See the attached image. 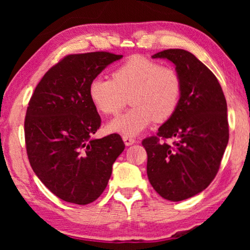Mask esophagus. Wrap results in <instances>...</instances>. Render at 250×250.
Returning a JSON list of instances; mask_svg holds the SVG:
<instances>
[{"instance_id": "obj_1", "label": "esophagus", "mask_w": 250, "mask_h": 250, "mask_svg": "<svg viewBox=\"0 0 250 250\" xmlns=\"http://www.w3.org/2000/svg\"><path fill=\"white\" fill-rule=\"evenodd\" d=\"M123 141H124L126 146H132L135 143V139L129 138V136H123Z\"/></svg>"}]
</instances>
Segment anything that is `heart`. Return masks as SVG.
I'll use <instances>...</instances> for the list:
<instances>
[{"mask_svg":"<svg viewBox=\"0 0 250 250\" xmlns=\"http://www.w3.org/2000/svg\"><path fill=\"white\" fill-rule=\"evenodd\" d=\"M112 80L95 77L88 97L104 115L121 111L129 97L132 108L108 124V131L136 136L153 121L165 122L179 107L182 82L175 69L142 56L129 58L112 71Z\"/></svg>","mask_w":250,"mask_h":250,"instance_id":"1","label":"heart"}]
</instances>
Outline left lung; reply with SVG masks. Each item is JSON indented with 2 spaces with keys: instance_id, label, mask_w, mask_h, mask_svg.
Here are the masks:
<instances>
[{
  "instance_id": "obj_1",
  "label": "left lung",
  "mask_w": 250,
  "mask_h": 250,
  "mask_svg": "<svg viewBox=\"0 0 250 250\" xmlns=\"http://www.w3.org/2000/svg\"><path fill=\"white\" fill-rule=\"evenodd\" d=\"M153 59H167L182 82L179 107L158 129L142 141L149 182L159 196L181 201L200 193L220 168L229 142L227 100L215 75L192 53L164 50ZM175 139L173 146L160 139Z\"/></svg>"
}]
</instances>
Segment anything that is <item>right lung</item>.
I'll list each match as a JSON object with an SVG mask.
<instances>
[{
    "instance_id": "right-lung-1",
    "label": "right lung",
    "mask_w": 250,
    "mask_h": 250,
    "mask_svg": "<svg viewBox=\"0 0 250 250\" xmlns=\"http://www.w3.org/2000/svg\"><path fill=\"white\" fill-rule=\"evenodd\" d=\"M123 56L109 52L70 54L53 66L34 91L25 118L30 166L53 194L67 203L97 200L124 151L121 135L92 138L101 125L88 85Z\"/></svg>"
}]
</instances>
